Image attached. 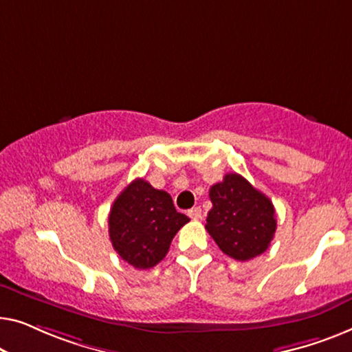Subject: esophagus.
<instances>
[{
    "instance_id": "1",
    "label": "esophagus",
    "mask_w": 352,
    "mask_h": 352,
    "mask_svg": "<svg viewBox=\"0 0 352 352\" xmlns=\"http://www.w3.org/2000/svg\"><path fill=\"white\" fill-rule=\"evenodd\" d=\"M188 215H190L192 220H201V219H202V210H201V207H192V209L188 210Z\"/></svg>"
}]
</instances>
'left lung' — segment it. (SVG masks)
<instances>
[{
	"label": "left lung",
	"mask_w": 352,
	"mask_h": 352,
	"mask_svg": "<svg viewBox=\"0 0 352 352\" xmlns=\"http://www.w3.org/2000/svg\"><path fill=\"white\" fill-rule=\"evenodd\" d=\"M212 209L206 230L220 250L237 261L266 252L276 232V210L270 197L239 174H226L209 191Z\"/></svg>",
	"instance_id": "obj_1"
}]
</instances>
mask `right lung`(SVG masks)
Instances as JSON below:
<instances>
[{
    "instance_id": "1",
    "label": "right lung",
    "mask_w": 352,
    "mask_h": 352,
    "mask_svg": "<svg viewBox=\"0 0 352 352\" xmlns=\"http://www.w3.org/2000/svg\"><path fill=\"white\" fill-rule=\"evenodd\" d=\"M190 219L177 212L169 192L135 178L113 202L108 231L113 249L137 270L156 266Z\"/></svg>"
}]
</instances>
